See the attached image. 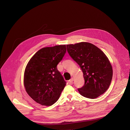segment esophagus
Wrapping results in <instances>:
<instances>
[{
    "label": "esophagus",
    "instance_id": "obj_1",
    "mask_svg": "<svg viewBox=\"0 0 130 130\" xmlns=\"http://www.w3.org/2000/svg\"><path fill=\"white\" fill-rule=\"evenodd\" d=\"M73 80H74V79H73V77H72L69 81V82L70 83H72L73 82Z\"/></svg>",
    "mask_w": 130,
    "mask_h": 130
}]
</instances>
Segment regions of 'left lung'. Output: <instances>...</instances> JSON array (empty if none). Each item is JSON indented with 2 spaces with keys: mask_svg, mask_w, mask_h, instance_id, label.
<instances>
[{
  "mask_svg": "<svg viewBox=\"0 0 130 130\" xmlns=\"http://www.w3.org/2000/svg\"><path fill=\"white\" fill-rule=\"evenodd\" d=\"M67 51L83 73L84 85L78 88L80 94L94 99L104 93L110 86L113 76L108 58L94 45L81 42L67 45Z\"/></svg>",
  "mask_w": 130,
  "mask_h": 130,
  "instance_id": "obj_1",
  "label": "left lung"
}]
</instances>
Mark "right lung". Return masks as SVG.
<instances>
[{"instance_id": "right-lung-1", "label": "right lung", "mask_w": 130, "mask_h": 130, "mask_svg": "<svg viewBox=\"0 0 130 130\" xmlns=\"http://www.w3.org/2000/svg\"><path fill=\"white\" fill-rule=\"evenodd\" d=\"M66 52L65 45L44 47L27 64L24 84L27 93L37 103L51 106L58 100L66 82L57 66Z\"/></svg>"}]
</instances>
